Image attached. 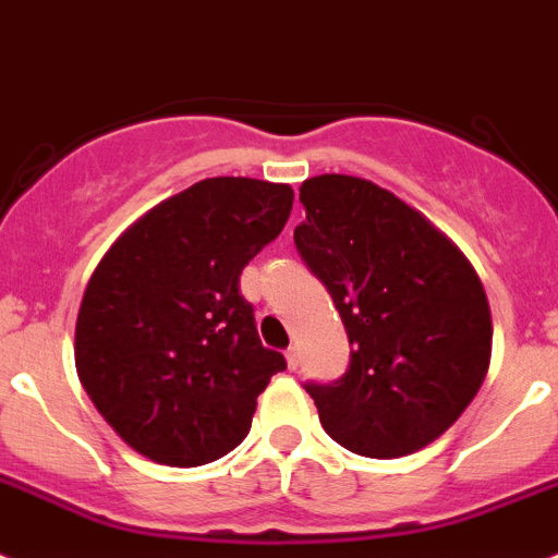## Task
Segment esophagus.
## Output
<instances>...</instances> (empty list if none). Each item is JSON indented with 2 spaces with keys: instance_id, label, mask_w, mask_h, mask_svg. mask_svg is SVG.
<instances>
[{
  "instance_id": "1",
  "label": "esophagus",
  "mask_w": 558,
  "mask_h": 558,
  "mask_svg": "<svg viewBox=\"0 0 558 558\" xmlns=\"http://www.w3.org/2000/svg\"><path fill=\"white\" fill-rule=\"evenodd\" d=\"M286 364H289V369H298V366H300V353H298V348H289V350H286Z\"/></svg>"
}]
</instances>
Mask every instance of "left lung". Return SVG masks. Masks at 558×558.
Masks as SVG:
<instances>
[{
    "label": "left lung",
    "instance_id": "1",
    "mask_svg": "<svg viewBox=\"0 0 558 558\" xmlns=\"http://www.w3.org/2000/svg\"><path fill=\"white\" fill-rule=\"evenodd\" d=\"M294 244L333 298L350 369L308 384L341 448L398 459L439 439L473 403L492 359V314L466 255L425 214L353 174L300 185Z\"/></svg>",
    "mask_w": 558,
    "mask_h": 558
}]
</instances>
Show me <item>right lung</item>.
Returning <instances> with one entry per match:
<instances>
[{"label":"right lung","instance_id":"right-lung-1","mask_svg":"<svg viewBox=\"0 0 558 558\" xmlns=\"http://www.w3.org/2000/svg\"><path fill=\"white\" fill-rule=\"evenodd\" d=\"M289 183L208 178L135 219L94 269L74 364L105 423L167 466L217 461L286 369L260 344L239 275L291 214Z\"/></svg>","mask_w":558,"mask_h":558}]
</instances>
